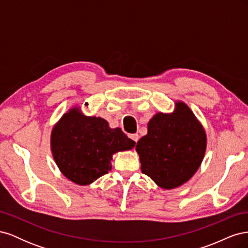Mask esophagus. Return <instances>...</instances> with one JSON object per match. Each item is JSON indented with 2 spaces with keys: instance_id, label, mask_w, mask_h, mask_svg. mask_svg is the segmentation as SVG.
<instances>
[{
  "instance_id": "1",
  "label": "esophagus",
  "mask_w": 248,
  "mask_h": 248,
  "mask_svg": "<svg viewBox=\"0 0 248 248\" xmlns=\"http://www.w3.org/2000/svg\"><path fill=\"white\" fill-rule=\"evenodd\" d=\"M129 138H130V139H131L133 141H136V142H138V140H139V139H140V137H139V134H138V133L130 134Z\"/></svg>"
}]
</instances>
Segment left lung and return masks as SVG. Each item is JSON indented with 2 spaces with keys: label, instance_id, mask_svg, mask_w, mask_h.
<instances>
[{
  "label": "left lung",
  "instance_id": "left-lung-1",
  "mask_svg": "<svg viewBox=\"0 0 248 248\" xmlns=\"http://www.w3.org/2000/svg\"><path fill=\"white\" fill-rule=\"evenodd\" d=\"M206 132L190 108L177 101L171 114L158 112L137 144L140 170L163 189L181 186L196 174L204 158Z\"/></svg>",
  "mask_w": 248,
  "mask_h": 248
}]
</instances>
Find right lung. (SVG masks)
Returning <instances> with one entry per match:
<instances>
[{
  "label": "right lung",
  "mask_w": 248,
  "mask_h": 248,
  "mask_svg": "<svg viewBox=\"0 0 248 248\" xmlns=\"http://www.w3.org/2000/svg\"><path fill=\"white\" fill-rule=\"evenodd\" d=\"M136 145L121 128L111 129L100 117H87L78 108L62 116L51 131V153L62 174L88 185L111 170L112 155Z\"/></svg>",
  "instance_id": "add662e5"
}]
</instances>
